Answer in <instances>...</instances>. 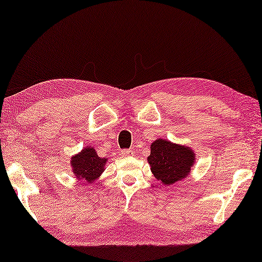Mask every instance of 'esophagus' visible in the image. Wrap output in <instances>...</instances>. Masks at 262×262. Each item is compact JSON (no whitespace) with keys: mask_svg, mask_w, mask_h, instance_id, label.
Listing matches in <instances>:
<instances>
[{"mask_svg":"<svg viewBox=\"0 0 262 262\" xmlns=\"http://www.w3.org/2000/svg\"><path fill=\"white\" fill-rule=\"evenodd\" d=\"M122 156L123 157H131V156H134V151H132V149H123Z\"/></svg>","mask_w":262,"mask_h":262,"instance_id":"esophagus-1","label":"esophagus"}]
</instances>
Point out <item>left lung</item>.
Instances as JSON below:
<instances>
[{
	"instance_id": "obj_1",
	"label": "left lung",
	"mask_w": 262,
	"mask_h": 262,
	"mask_svg": "<svg viewBox=\"0 0 262 262\" xmlns=\"http://www.w3.org/2000/svg\"><path fill=\"white\" fill-rule=\"evenodd\" d=\"M147 160L154 177L169 186L189 175L195 156L189 147L158 139L151 145Z\"/></svg>"
}]
</instances>
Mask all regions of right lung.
<instances>
[{
	"instance_id": "obj_1",
	"label": "right lung",
	"mask_w": 262,
	"mask_h": 262,
	"mask_svg": "<svg viewBox=\"0 0 262 262\" xmlns=\"http://www.w3.org/2000/svg\"><path fill=\"white\" fill-rule=\"evenodd\" d=\"M73 173L80 180L92 183L104 169L106 159H102L93 147H84L78 156L72 158Z\"/></svg>"
}]
</instances>
